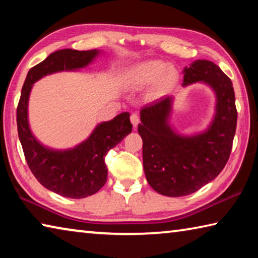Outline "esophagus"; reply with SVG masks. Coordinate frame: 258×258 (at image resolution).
<instances>
[{"label":"esophagus","instance_id":"obj_1","mask_svg":"<svg viewBox=\"0 0 258 258\" xmlns=\"http://www.w3.org/2000/svg\"><path fill=\"white\" fill-rule=\"evenodd\" d=\"M131 121H132L134 128L137 127L138 124L140 123V116L138 113H132V115H131Z\"/></svg>","mask_w":258,"mask_h":258}]
</instances>
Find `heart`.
Wrapping results in <instances>:
<instances>
[{
  "instance_id": "b5f03b06",
  "label": "heart",
  "mask_w": 258,
  "mask_h": 258,
  "mask_svg": "<svg viewBox=\"0 0 258 258\" xmlns=\"http://www.w3.org/2000/svg\"><path fill=\"white\" fill-rule=\"evenodd\" d=\"M178 74L175 68L166 66L159 60H148L140 62L131 69L128 83L133 87H143L155 83V93H163L175 84Z\"/></svg>"
}]
</instances>
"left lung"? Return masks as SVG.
<instances>
[{
  "mask_svg": "<svg viewBox=\"0 0 258 258\" xmlns=\"http://www.w3.org/2000/svg\"><path fill=\"white\" fill-rule=\"evenodd\" d=\"M183 74V86L203 82L215 92L216 112L211 126L192 137L176 134L168 124L172 97L146 104L138 126L147 181L167 197L191 195L213 181L228 163L237 127L232 82L221 68L212 61L196 60Z\"/></svg>",
  "mask_w": 258,
  "mask_h": 258,
  "instance_id": "1",
  "label": "left lung"
}]
</instances>
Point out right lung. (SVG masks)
Masks as SVG:
<instances>
[{"mask_svg":"<svg viewBox=\"0 0 258 258\" xmlns=\"http://www.w3.org/2000/svg\"><path fill=\"white\" fill-rule=\"evenodd\" d=\"M98 50L64 49L51 53L29 69L17 108V126L28 167L41 184L62 197L80 199L92 196L104 185L107 152L132 132L130 113L99 124L86 141L69 150H52L34 138L28 124V99L33 84L49 74L76 71L92 62Z\"/></svg>","mask_w":258,"mask_h":258,"instance_id":"right-lung-1","label":"right lung"}]
</instances>
